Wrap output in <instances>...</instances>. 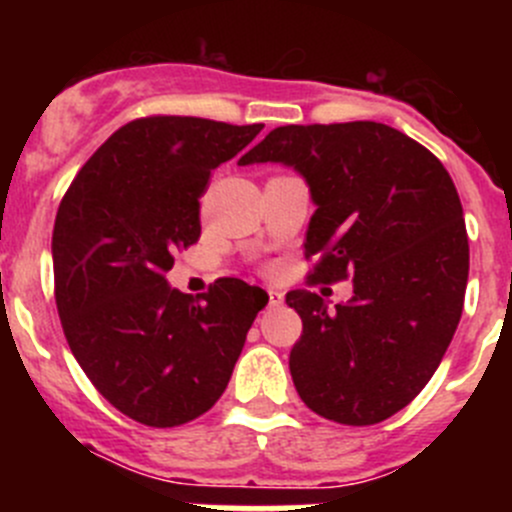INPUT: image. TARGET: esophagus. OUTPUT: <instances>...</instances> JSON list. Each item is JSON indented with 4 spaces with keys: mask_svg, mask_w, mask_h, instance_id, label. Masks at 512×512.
I'll return each instance as SVG.
<instances>
[{
    "mask_svg": "<svg viewBox=\"0 0 512 512\" xmlns=\"http://www.w3.org/2000/svg\"><path fill=\"white\" fill-rule=\"evenodd\" d=\"M282 304H285V294L277 292V289H270V292H267V307L277 309L282 307Z\"/></svg>",
    "mask_w": 512,
    "mask_h": 512,
    "instance_id": "obj_1",
    "label": "esophagus"
}]
</instances>
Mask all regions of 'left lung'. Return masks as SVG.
<instances>
[{"mask_svg": "<svg viewBox=\"0 0 512 512\" xmlns=\"http://www.w3.org/2000/svg\"><path fill=\"white\" fill-rule=\"evenodd\" d=\"M282 163L317 205L304 255L309 282L347 280L349 302L294 289L302 317L289 354L294 389L314 414L371 426L416 399L461 322L468 235L451 175L431 151L374 121L280 126L237 165Z\"/></svg>", "mask_w": 512, "mask_h": 512, "instance_id": "8db88e82", "label": "left lung"}]
</instances>
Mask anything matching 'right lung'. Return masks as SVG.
<instances>
[{
	"instance_id": "add662e5",
	"label": "right lung",
	"mask_w": 512,
	"mask_h": 512,
	"mask_svg": "<svg viewBox=\"0 0 512 512\" xmlns=\"http://www.w3.org/2000/svg\"><path fill=\"white\" fill-rule=\"evenodd\" d=\"M262 123L138 118L86 160L51 237L56 307L98 394L153 428L188 423L223 396L260 287L223 277L203 302L170 287L173 255L200 237V195Z\"/></svg>"
}]
</instances>
